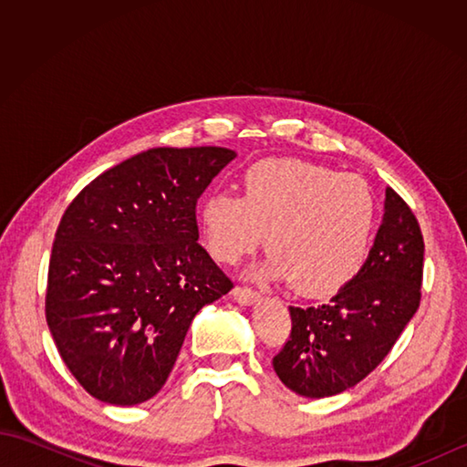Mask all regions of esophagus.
<instances>
[{"mask_svg":"<svg viewBox=\"0 0 467 467\" xmlns=\"http://www.w3.org/2000/svg\"><path fill=\"white\" fill-rule=\"evenodd\" d=\"M233 296L234 301H239L241 305H254L261 301V293H256L251 286H234Z\"/></svg>","mask_w":467,"mask_h":467,"instance_id":"1","label":"esophagus"}]
</instances>
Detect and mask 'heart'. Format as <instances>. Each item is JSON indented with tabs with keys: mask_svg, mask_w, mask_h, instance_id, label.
Segmentation results:
<instances>
[{
	"mask_svg": "<svg viewBox=\"0 0 467 467\" xmlns=\"http://www.w3.org/2000/svg\"><path fill=\"white\" fill-rule=\"evenodd\" d=\"M243 196L216 192L201 208V231L216 261L234 265L263 244V273L291 279L295 291L325 296L363 269L377 226L365 181L295 158H265L241 176Z\"/></svg>",
	"mask_w": 467,
	"mask_h": 467,
	"instance_id": "heart-1",
	"label": "heart"
}]
</instances>
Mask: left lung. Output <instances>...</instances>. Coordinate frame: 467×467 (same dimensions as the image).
Wrapping results in <instances>:
<instances>
[{
	"label": "left lung",
	"mask_w": 467,
	"mask_h": 467,
	"mask_svg": "<svg viewBox=\"0 0 467 467\" xmlns=\"http://www.w3.org/2000/svg\"><path fill=\"white\" fill-rule=\"evenodd\" d=\"M423 249L418 218L387 188L383 221L359 275L327 305L289 306V341L273 357L279 379L311 400L365 379L418 311Z\"/></svg>",
	"instance_id": "obj_1"
}]
</instances>
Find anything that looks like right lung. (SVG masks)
<instances>
[{
    "label": "right lung",
    "instance_id": "obj_1",
    "mask_svg": "<svg viewBox=\"0 0 467 467\" xmlns=\"http://www.w3.org/2000/svg\"><path fill=\"white\" fill-rule=\"evenodd\" d=\"M234 156L218 146L150 148L94 178L66 208L49 256L46 319L92 398H154L194 315L233 289L196 243V202Z\"/></svg>",
    "mask_w": 467,
    "mask_h": 467
}]
</instances>
